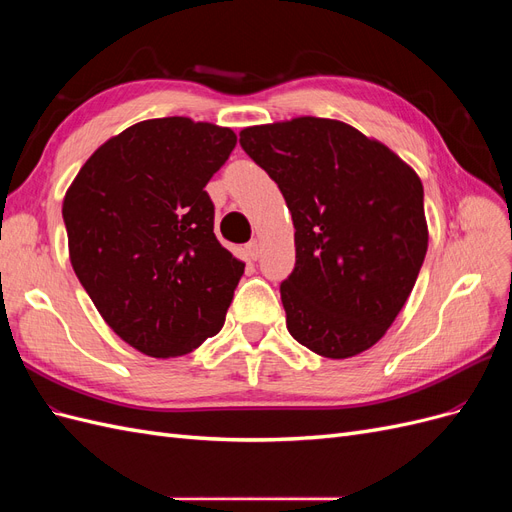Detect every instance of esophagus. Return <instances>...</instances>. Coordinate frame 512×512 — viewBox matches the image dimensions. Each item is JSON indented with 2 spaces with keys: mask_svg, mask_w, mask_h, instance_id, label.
<instances>
[{
  "mask_svg": "<svg viewBox=\"0 0 512 512\" xmlns=\"http://www.w3.org/2000/svg\"><path fill=\"white\" fill-rule=\"evenodd\" d=\"M243 252H245V258H247V260H256L258 254H260L258 241H250V243H247V245L243 247Z\"/></svg>",
  "mask_w": 512,
  "mask_h": 512,
  "instance_id": "1",
  "label": "esophagus"
}]
</instances>
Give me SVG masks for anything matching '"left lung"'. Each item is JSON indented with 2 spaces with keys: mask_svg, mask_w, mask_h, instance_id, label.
I'll use <instances>...</instances> for the list:
<instances>
[{
  "mask_svg": "<svg viewBox=\"0 0 512 512\" xmlns=\"http://www.w3.org/2000/svg\"><path fill=\"white\" fill-rule=\"evenodd\" d=\"M292 213L286 327L327 359L374 346L408 301L427 254L423 183L348 123L299 117L241 132Z\"/></svg>",
  "mask_w": 512,
  "mask_h": 512,
  "instance_id": "8db88e82",
  "label": "left lung"
}]
</instances>
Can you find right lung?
<instances>
[{"mask_svg":"<svg viewBox=\"0 0 512 512\" xmlns=\"http://www.w3.org/2000/svg\"><path fill=\"white\" fill-rule=\"evenodd\" d=\"M235 145L213 123L141 121L106 141L64 198L76 277L108 327L156 359L224 327L245 265L215 237L205 185Z\"/></svg>","mask_w":512,"mask_h":512,"instance_id":"right-lung-1","label":"right lung"}]
</instances>
